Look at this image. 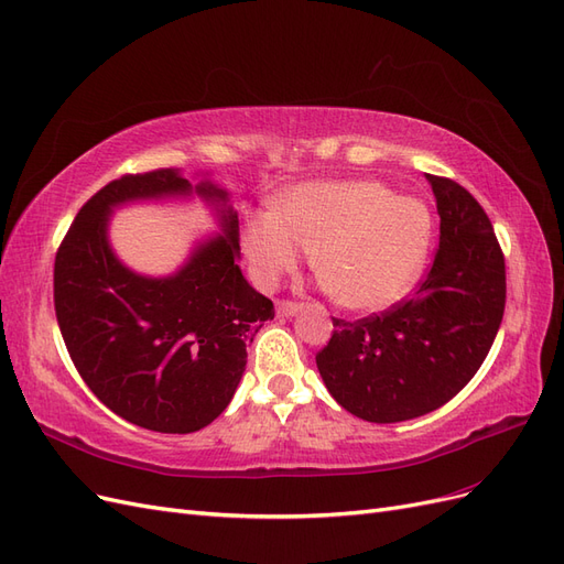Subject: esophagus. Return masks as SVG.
Segmentation results:
<instances>
[{"mask_svg":"<svg viewBox=\"0 0 564 564\" xmlns=\"http://www.w3.org/2000/svg\"><path fill=\"white\" fill-rule=\"evenodd\" d=\"M296 313H299V303H294V301H280L278 303V315L280 317H292Z\"/></svg>","mask_w":564,"mask_h":564,"instance_id":"esophagus-1","label":"esophagus"}]
</instances>
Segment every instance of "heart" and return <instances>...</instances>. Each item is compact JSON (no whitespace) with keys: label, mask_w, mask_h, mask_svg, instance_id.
I'll list each match as a JSON object with an SVG mask.
<instances>
[{"label":"heart","mask_w":564,"mask_h":564,"mask_svg":"<svg viewBox=\"0 0 564 564\" xmlns=\"http://www.w3.org/2000/svg\"><path fill=\"white\" fill-rule=\"evenodd\" d=\"M435 220L421 199L379 181L305 183L278 214L253 216L245 245L256 278L270 284L315 249L317 275L340 308L379 313L404 299L431 256Z\"/></svg>","instance_id":"obj_1"}]
</instances>
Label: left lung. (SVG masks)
Returning <instances> with one entry per match:
<instances>
[{
  "label": "left lung",
  "mask_w": 564,
  "mask_h": 564,
  "mask_svg": "<svg viewBox=\"0 0 564 564\" xmlns=\"http://www.w3.org/2000/svg\"><path fill=\"white\" fill-rule=\"evenodd\" d=\"M429 178L440 249L412 299L357 322L334 319L315 362L332 398L357 419L398 423L433 412L464 388L497 338L506 261L485 209L464 185Z\"/></svg>",
  "instance_id": "obj_1"
}]
</instances>
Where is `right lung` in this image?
<instances>
[{
	"label": "right lung",
	"mask_w": 564,
	"mask_h": 564,
	"mask_svg": "<svg viewBox=\"0 0 564 564\" xmlns=\"http://www.w3.org/2000/svg\"><path fill=\"white\" fill-rule=\"evenodd\" d=\"M197 194L217 209L221 235L200 243L169 279L121 265L107 242L119 203ZM240 220L212 181L176 169L110 181L84 204L54 263L56 319L79 377L117 416L158 433H195L232 400L247 346L272 301L245 280Z\"/></svg>",
	"instance_id": "add662e5"
}]
</instances>
